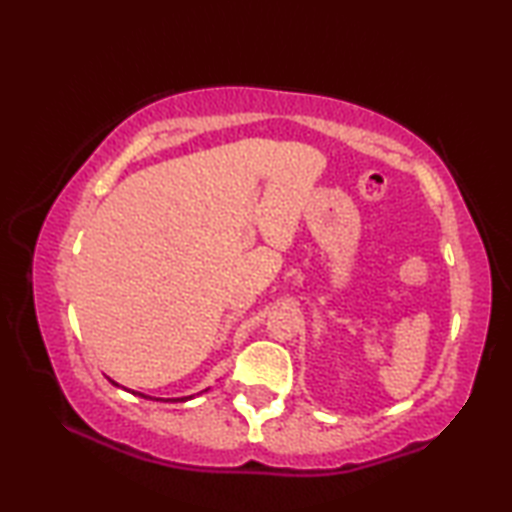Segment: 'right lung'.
Instances as JSON below:
<instances>
[{"mask_svg":"<svg viewBox=\"0 0 512 512\" xmlns=\"http://www.w3.org/2000/svg\"><path fill=\"white\" fill-rule=\"evenodd\" d=\"M142 397H144V395H142Z\"/></svg>","mask_w":512,"mask_h":512,"instance_id":"add662e5","label":"right lung"}]
</instances>
